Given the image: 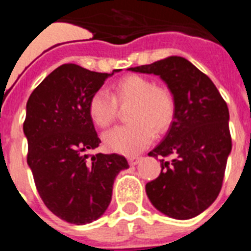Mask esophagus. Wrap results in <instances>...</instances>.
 <instances>
[{
	"label": "esophagus",
	"mask_w": 251,
	"mask_h": 251,
	"mask_svg": "<svg viewBox=\"0 0 251 251\" xmlns=\"http://www.w3.org/2000/svg\"><path fill=\"white\" fill-rule=\"evenodd\" d=\"M141 159L142 157H129V158H128V162H129L130 166H136L141 162Z\"/></svg>",
	"instance_id": "1"
}]
</instances>
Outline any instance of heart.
Here are the masks:
<instances>
[{
	"label": "heart",
	"instance_id": "b5f03b06",
	"mask_svg": "<svg viewBox=\"0 0 251 251\" xmlns=\"http://www.w3.org/2000/svg\"><path fill=\"white\" fill-rule=\"evenodd\" d=\"M110 97L99 89L90 97L88 113L99 128H108L117 117L118 105L132 104L128 112L130 124L121 126L103 136L104 146L110 152L134 156L151 145L154 132L165 133L175 118V100L170 90L156 86L143 75L130 74L121 77L112 86Z\"/></svg>",
	"mask_w": 251,
	"mask_h": 251
}]
</instances>
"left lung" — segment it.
I'll list each match as a JSON object with an SVG mask.
<instances>
[{"label":"left lung","instance_id":"1","mask_svg":"<svg viewBox=\"0 0 251 251\" xmlns=\"http://www.w3.org/2000/svg\"><path fill=\"white\" fill-rule=\"evenodd\" d=\"M128 70L158 75L175 100L174 122L148 156L176 157L159 159L161 174L146 185L148 199L172 219H192L211 206L223 186L231 152L227 105L211 79L185 57Z\"/></svg>","mask_w":251,"mask_h":251}]
</instances>
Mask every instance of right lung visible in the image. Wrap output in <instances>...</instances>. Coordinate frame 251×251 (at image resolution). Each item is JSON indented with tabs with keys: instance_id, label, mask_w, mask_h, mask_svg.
<instances>
[{
	"instance_id": "right-lung-1",
	"label": "right lung",
	"mask_w": 251,
	"mask_h": 251,
	"mask_svg": "<svg viewBox=\"0 0 251 251\" xmlns=\"http://www.w3.org/2000/svg\"><path fill=\"white\" fill-rule=\"evenodd\" d=\"M118 72L64 64L37 85L26 104L27 165L46 207L66 223L84 225L99 219L112 200L115 177L129 167L117 153L88 154L100 143L88 103Z\"/></svg>"
}]
</instances>
